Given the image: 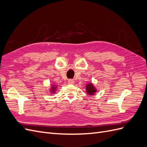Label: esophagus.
I'll return each instance as SVG.
<instances>
[{
	"instance_id": "1",
	"label": "esophagus",
	"mask_w": 147,
	"mask_h": 147,
	"mask_svg": "<svg viewBox=\"0 0 147 147\" xmlns=\"http://www.w3.org/2000/svg\"><path fill=\"white\" fill-rule=\"evenodd\" d=\"M68 83L70 84H74V80H72V79H69L68 80Z\"/></svg>"
}]
</instances>
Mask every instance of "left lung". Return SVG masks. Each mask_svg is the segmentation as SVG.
I'll use <instances>...</instances> for the list:
<instances>
[{
	"mask_svg": "<svg viewBox=\"0 0 147 147\" xmlns=\"http://www.w3.org/2000/svg\"><path fill=\"white\" fill-rule=\"evenodd\" d=\"M86 91L88 93V94L90 95H94V94L96 91L94 86H93L92 84H88V85L86 86Z\"/></svg>",
	"mask_w": 147,
	"mask_h": 147,
	"instance_id": "1",
	"label": "left lung"
}]
</instances>
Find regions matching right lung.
<instances>
[{
    "instance_id": "1",
    "label": "right lung",
    "mask_w": 147,
    "mask_h": 147,
    "mask_svg": "<svg viewBox=\"0 0 147 147\" xmlns=\"http://www.w3.org/2000/svg\"><path fill=\"white\" fill-rule=\"evenodd\" d=\"M55 87H54V88H53V91H54V90H55Z\"/></svg>"
}]
</instances>
